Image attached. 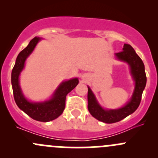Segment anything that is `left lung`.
Instances as JSON below:
<instances>
[{
  "label": "left lung",
  "instance_id": "8db88e82",
  "mask_svg": "<svg viewBox=\"0 0 158 158\" xmlns=\"http://www.w3.org/2000/svg\"><path fill=\"white\" fill-rule=\"evenodd\" d=\"M115 56L118 60L126 62L129 65L131 74L135 82V91L130 101L121 109H104L99 106L93 92L88 87V109L89 112L97 120L107 124L119 122L136 111L141 102L143 91L147 82L144 63L131 46L125 44L122 51L115 53Z\"/></svg>",
  "mask_w": 158,
  "mask_h": 158
}]
</instances>
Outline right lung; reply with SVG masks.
<instances>
[{"label":"right lung","instance_id":"right-lung-1","mask_svg":"<svg viewBox=\"0 0 158 158\" xmlns=\"http://www.w3.org/2000/svg\"><path fill=\"white\" fill-rule=\"evenodd\" d=\"M40 40V37H34L30 40L27 47L18 54L11 73V83L14 100L17 106L34 120L47 122L56 119L63 112L66 106V95L78 85L79 79L74 78L62 82L54 92L52 98L47 101L43 102H31L28 101L22 93L19 84V76L24 67L27 58L33 52Z\"/></svg>","mask_w":158,"mask_h":158}]
</instances>
